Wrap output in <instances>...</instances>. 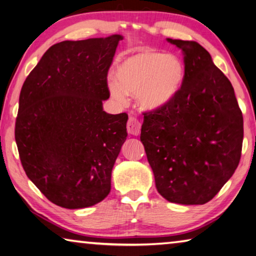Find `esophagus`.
<instances>
[{"instance_id":"34e87169","label":"esophagus","mask_w":256,"mask_h":256,"mask_svg":"<svg viewBox=\"0 0 256 256\" xmlns=\"http://www.w3.org/2000/svg\"><path fill=\"white\" fill-rule=\"evenodd\" d=\"M141 125L142 123L140 120H138L136 116H130V118L128 120V125H126L128 132L130 134H133V136H138V134L140 133Z\"/></svg>"}]
</instances>
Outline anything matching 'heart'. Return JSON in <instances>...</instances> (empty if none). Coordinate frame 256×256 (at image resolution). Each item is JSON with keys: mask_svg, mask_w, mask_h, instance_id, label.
Listing matches in <instances>:
<instances>
[{"mask_svg": "<svg viewBox=\"0 0 256 256\" xmlns=\"http://www.w3.org/2000/svg\"><path fill=\"white\" fill-rule=\"evenodd\" d=\"M181 60L172 54L144 50L124 60L118 67V82L110 80L108 88L116 100H126L128 94L138 95L143 110L164 108L174 98L184 82Z\"/></svg>", "mask_w": 256, "mask_h": 256, "instance_id": "obj_1", "label": "heart"}]
</instances>
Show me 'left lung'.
<instances>
[{
    "mask_svg": "<svg viewBox=\"0 0 256 256\" xmlns=\"http://www.w3.org/2000/svg\"><path fill=\"white\" fill-rule=\"evenodd\" d=\"M182 51L184 75L164 108L144 112L141 142L162 197L204 205L240 164L243 115L234 88L194 41L166 39Z\"/></svg>",
    "mask_w": 256,
    "mask_h": 256,
    "instance_id": "8db88e82",
    "label": "left lung"
}]
</instances>
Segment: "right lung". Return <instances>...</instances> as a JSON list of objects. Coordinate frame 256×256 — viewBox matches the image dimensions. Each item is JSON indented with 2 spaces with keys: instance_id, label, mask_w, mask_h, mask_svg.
<instances>
[{
  "instance_id": "add662e5",
  "label": "right lung",
  "mask_w": 256,
  "mask_h": 256,
  "mask_svg": "<svg viewBox=\"0 0 256 256\" xmlns=\"http://www.w3.org/2000/svg\"><path fill=\"white\" fill-rule=\"evenodd\" d=\"M123 36L62 41L46 51L23 84L16 142L23 169L57 206L96 205L110 192L126 140V113L108 114V74Z\"/></svg>"
}]
</instances>
